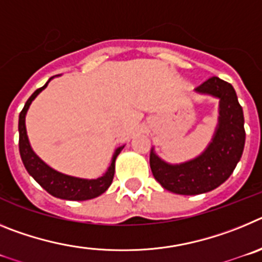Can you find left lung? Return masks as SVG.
Instances as JSON below:
<instances>
[{
  "label": "left lung",
  "mask_w": 262,
  "mask_h": 262,
  "mask_svg": "<svg viewBox=\"0 0 262 262\" xmlns=\"http://www.w3.org/2000/svg\"><path fill=\"white\" fill-rule=\"evenodd\" d=\"M196 92L221 99L219 124L212 142L196 159L169 165L151 152L149 165L155 180L164 189L182 195L207 193L221 186L232 174L245 144L244 114L232 85L211 77L196 88Z\"/></svg>",
  "instance_id": "obj_1"
}]
</instances>
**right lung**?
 Segmentation results:
<instances>
[{
  "label": "right lung",
  "mask_w": 262,
  "mask_h": 262,
  "mask_svg": "<svg viewBox=\"0 0 262 262\" xmlns=\"http://www.w3.org/2000/svg\"><path fill=\"white\" fill-rule=\"evenodd\" d=\"M47 85L48 82L45 86L39 88L32 93V96L27 99V102L25 103V107L22 108L19 114V123H18V129H19V154L23 165L27 169V172L34 177V180L45 190H47L51 195L56 196V198L69 201H86L96 198V196L105 193L111 185V182H113L115 172V159L120 154V151L123 149V147H119L115 151L107 172L102 177L96 178V180H82V178L62 174V173L53 170L47 164L43 163L31 149L29 138H27L25 118H26V113L34 98Z\"/></svg>",
  "instance_id": "1"
}]
</instances>
